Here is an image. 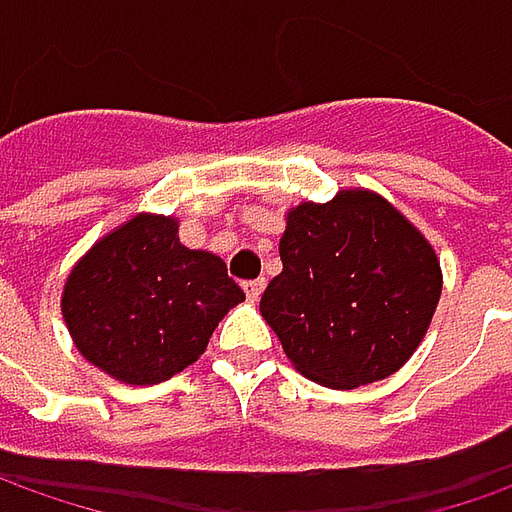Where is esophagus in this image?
<instances>
[{
    "instance_id": "obj_1",
    "label": "esophagus",
    "mask_w": 512,
    "mask_h": 512,
    "mask_svg": "<svg viewBox=\"0 0 512 512\" xmlns=\"http://www.w3.org/2000/svg\"><path fill=\"white\" fill-rule=\"evenodd\" d=\"M263 288H266V283H263V280H249V283H243V291H246V297H249V302L260 300Z\"/></svg>"
}]
</instances>
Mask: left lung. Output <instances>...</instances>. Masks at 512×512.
I'll list each match as a JSON object with an SVG mask.
<instances>
[{
    "label": "left lung",
    "mask_w": 512,
    "mask_h": 512,
    "mask_svg": "<svg viewBox=\"0 0 512 512\" xmlns=\"http://www.w3.org/2000/svg\"><path fill=\"white\" fill-rule=\"evenodd\" d=\"M280 260L260 314L294 370L330 389L398 373L423 342L443 291L434 246L364 187L291 207Z\"/></svg>",
    "instance_id": "obj_1"
}]
</instances>
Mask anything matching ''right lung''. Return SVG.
<instances>
[{
  "mask_svg": "<svg viewBox=\"0 0 512 512\" xmlns=\"http://www.w3.org/2000/svg\"><path fill=\"white\" fill-rule=\"evenodd\" d=\"M243 300L221 257L179 241L173 215L137 212L66 274L61 314L89 364L120 384L151 387L198 361Z\"/></svg>",
  "mask_w": 512,
  "mask_h": 512,
  "instance_id": "1",
  "label": "right lung"
}]
</instances>
